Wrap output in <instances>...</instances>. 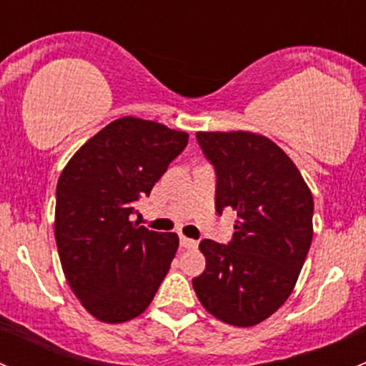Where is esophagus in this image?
Instances as JSON below:
<instances>
[{
	"mask_svg": "<svg viewBox=\"0 0 366 366\" xmlns=\"http://www.w3.org/2000/svg\"><path fill=\"white\" fill-rule=\"evenodd\" d=\"M180 246L186 249H191V248H197L198 242L193 241V239H187V237H184V235H180Z\"/></svg>",
	"mask_w": 366,
	"mask_h": 366,
	"instance_id": "esophagus-1",
	"label": "esophagus"
}]
</instances>
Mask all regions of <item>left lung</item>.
<instances>
[{
    "label": "left lung",
    "instance_id": "1",
    "mask_svg": "<svg viewBox=\"0 0 366 366\" xmlns=\"http://www.w3.org/2000/svg\"><path fill=\"white\" fill-rule=\"evenodd\" d=\"M216 169V210L237 212L228 244L200 242L205 271L193 278L204 308L249 327L289 299L313 237V198L292 159L269 138L246 131L197 132Z\"/></svg>",
    "mask_w": 366,
    "mask_h": 366
}]
</instances>
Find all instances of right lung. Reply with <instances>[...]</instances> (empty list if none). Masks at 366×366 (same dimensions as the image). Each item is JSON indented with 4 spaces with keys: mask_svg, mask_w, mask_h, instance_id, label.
<instances>
[{
    "mask_svg": "<svg viewBox=\"0 0 366 366\" xmlns=\"http://www.w3.org/2000/svg\"><path fill=\"white\" fill-rule=\"evenodd\" d=\"M189 134L124 117L88 139L56 186L54 237L70 289L101 322L120 324L156 296L179 235L132 223L136 202L187 145Z\"/></svg>",
    "mask_w": 366,
    "mask_h": 366,
    "instance_id": "right-lung-1",
    "label": "right lung"
}]
</instances>
